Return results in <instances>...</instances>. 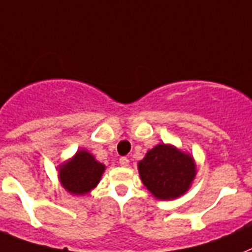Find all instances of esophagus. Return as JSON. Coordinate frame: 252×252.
I'll list each match as a JSON object with an SVG mask.
<instances>
[{
	"label": "esophagus",
	"mask_w": 252,
	"mask_h": 252,
	"mask_svg": "<svg viewBox=\"0 0 252 252\" xmlns=\"http://www.w3.org/2000/svg\"><path fill=\"white\" fill-rule=\"evenodd\" d=\"M128 163H130V161H128L127 158H121L120 159V164L122 165V167H127Z\"/></svg>",
	"instance_id": "1"
}]
</instances>
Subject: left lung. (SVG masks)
Instances as JSON below:
<instances>
[{
	"label": "left lung",
	"instance_id": "8db88e82",
	"mask_svg": "<svg viewBox=\"0 0 252 252\" xmlns=\"http://www.w3.org/2000/svg\"><path fill=\"white\" fill-rule=\"evenodd\" d=\"M144 187L159 200L183 196L196 177V163L190 154L172 144H158L138 163Z\"/></svg>",
	"mask_w": 252,
	"mask_h": 252
}]
</instances>
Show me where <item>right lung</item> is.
Returning <instances> with one entry per match:
<instances>
[{"label":"right lung","instance_id":"obj_1","mask_svg":"<svg viewBox=\"0 0 252 252\" xmlns=\"http://www.w3.org/2000/svg\"><path fill=\"white\" fill-rule=\"evenodd\" d=\"M105 165L94 159L87 150H79L75 157L59 165V180L63 188L72 194L89 193L102 177Z\"/></svg>","mask_w":252,"mask_h":252}]
</instances>
